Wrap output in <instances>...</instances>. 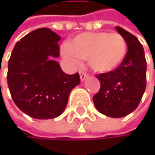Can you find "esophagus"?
<instances>
[{"label": "esophagus", "instance_id": "esophagus-1", "mask_svg": "<svg viewBox=\"0 0 155 155\" xmlns=\"http://www.w3.org/2000/svg\"><path fill=\"white\" fill-rule=\"evenodd\" d=\"M79 74H80V79H81V81H85V79L87 78V74H86L85 72H83V71H81Z\"/></svg>", "mask_w": 155, "mask_h": 155}]
</instances>
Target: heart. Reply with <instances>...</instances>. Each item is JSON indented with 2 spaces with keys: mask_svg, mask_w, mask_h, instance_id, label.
<instances>
[{
  "mask_svg": "<svg viewBox=\"0 0 155 155\" xmlns=\"http://www.w3.org/2000/svg\"><path fill=\"white\" fill-rule=\"evenodd\" d=\"M127 53L125 38L118 33L85 32L69 40L63 49L64 58L74 64L88 60L90 68L101 74L111 73L124 62Z\"/></svg>",
  "mask_w": 155,
  "mask_h": 155,
  "instance_id": "1",
  "label": "heart"
}]
</instances>
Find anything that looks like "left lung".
I'll return each instance as SVG.
<instances>
[{"mask_svg":"<svg viewBox=\"0 0 155 155\" xmlns=\"http://www.w3.org/2000/svg\"><path fill=\"white\" fill-rule=\"evenodd\" d=\"M116 29L125 38L128 51L117 69L96 76L101 90L93 102L101 114L117 118L130 114L139 105L146 86V61L137 38L120 27Z\"/></svg>","mask_w":155,"mask_h":155,"instance_id":"1","label":"left lung"}]
</instances>
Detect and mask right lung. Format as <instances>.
Returning a JSON list of instances; mask_svg holds the SVG:
<instances>
[{"instance_id": "1", "label": "right lung", "mask_w": 155, "mask_h": 155, "mask_svg": "<svg viewBox=\"0 0 155 155\" xmlns=\"http://www.w3.org/2000/svg\"><path fill=\"white\" fill-rule=\"evenodd\" d=\"M61 37L50 28H38L17 42L8 64L7 81L16 106L37 119L59 117L80 76L64 74L54 58L60 54Z\"/></svg>"}]
</instances>
